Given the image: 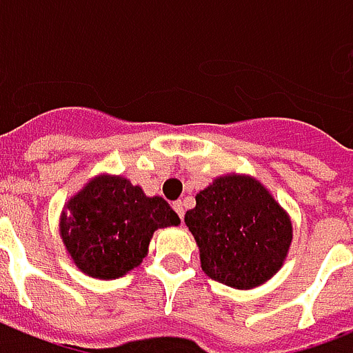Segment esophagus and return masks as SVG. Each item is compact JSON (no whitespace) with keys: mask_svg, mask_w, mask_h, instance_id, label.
<instances>
[{"mask_svg":"<svg viewBox=\"0 0 353 353\" xmlns=\"http://www.w3.org/2000/svg\"><path fill=\"white\" fill-rule=\"evenodd\" d=\"M174 210L177 212V216L183 218V212H185V210H183V203H181V201H176V203H174Z\"/></svg>","mask_w":353,"mask_h":353,"instance_id":"obj_1","label":"esophagus"}]
</instances>
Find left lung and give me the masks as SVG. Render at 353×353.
<instances>
[{"label":"left lung","mask_w":353,"mask_h":353,"mask_svg":"<svg viewBox=\"0 0 353 353\" xmlns=\"http://www.w3.org/2000/svg\"><path fill=\"white\" fill-rule=\"evenodd\" d=\"M185 224L201 251V267L237 290L272 278L292 243V222L259 181L224 176L195 196Z\"/></svg>","instance_id":"left-lung-1"}]
</instances>
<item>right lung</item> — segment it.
I'll use <instances>...</instances> for the list:
<instances>
[{
    "label": "right lung",
    "instance_id": "right-lung-1",
    "mask_svg": "<svg viewBox=\"0 0 353 353\" xmlns=\"http://www.w3.org/2000/svg\"><path fill=\"white\" fill-rule=\"evenodd\" d=\"M177 224L162 196H146L125 177L104 176L67 203L59 232L77 267L110 280L141 265L154 230Z\"/></svg>",
    "mask_w": 353,
    "mask_h": 353
}]
</instances>
